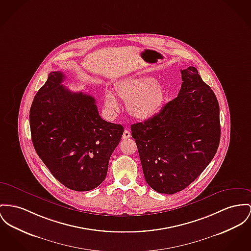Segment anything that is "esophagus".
I'll return each mask as SVG.
<instances>
[{
	"instance_id": "1",
	"label": "esophagus",
	"mask_w": 251,
	"mask_h": 251,
	"mask_svg": "<svg viewBox=\"0 0 251 251\" xmlns=\"http://www.w3.org/2000/svg\"><path fill=\"white\" fill-rule=\"evenodd\" d=\"M130 137H131L130 131L127 130V129H126V130L124 131V134H123V139H128V138H130Z\"/></svg>"
}]
</instances>
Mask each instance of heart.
Here are the masks:
<instances>
[{"instance_id": "obj_1", "label": "heart", "mask_w": 251, "mask_h": 251, "mask_svg": "<svg viewBox=\"0 0 251 251\" xmlns=\"http://www.w3.org/2000/svg\"><path fill=\"white\" fill-rule=\"evenodd\" d=\"M114 90L118 98L126 102L127 112L139 120L156 116L167 100L165 86L150 76H136L122 80L115 84ZM103 102L108 111L117 110L119 104L112 92H105Z\"/></svg>"}]
</instances>
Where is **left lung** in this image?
Here are the masks:
<instances>
[{"mask_svg":"<svg viewBox=\"0 0 251 251\" xmlns=\"http://www.w3.org/2000/svg\"><path fill=\"white\" fill-rule=\"evenodd\" d=\"M178 96L154 117L131 126L147 183L174 194L191 184L213 159L221 137L220 107L194 67L181 70Z\"/></svg>","mask_w":251,"mask_h":251,"instance_id":"obj_1","label":"left lung"}]
</instances>
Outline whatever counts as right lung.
Wrapping results in <instances>:
<instances>
[{
    "label": "right lung",
    "instance_id": "obj_1",
    "mask_svg": "<svg viewBox=\"0 0 251 251\" xmlns=\"http://www.w3.org/2000/svg\"><path fill=\"white\" fill-rule=\"evenodd\" d=\"M65 74L50 73L29 111L34 149L51 174L66 187L88 191L106 177L108 162L124 127L99 115L95 99L72 92Z\"/></svg>",
    "mask_w": 251,
    "mask_h": 251
}]
</instances>
